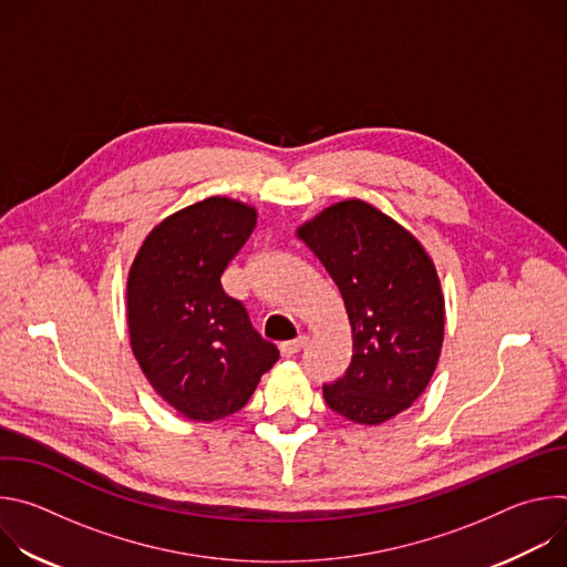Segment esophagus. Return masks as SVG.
Returning a JSON list of instances; mask_svg holds the SVG:
<instances>
[{
  "mask_svg": "<svg viewBox=\"0 0 567 567\" xmlns=\"http://www.w3.org/2000/svg\"><path fill=\"white\" fill-rule=\"evenodd\" d=\"M305 346H307V337H298V339H293V341H285V343H280V354H282L285 359L296 357Z\"/></svg>",
  "mask_w": 567,
  "mask_h": 567,
  "instance_id": "1",
  "label": "esophagus"
}]
</instances>
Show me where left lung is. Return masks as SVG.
Wrapping results in <instances>:
<instances>
[{"instance_id":"8db88e82","label":"left lung","mask_w":567,"mask_h":567,"mask_svg":"<svg viewBox=\"0 0 567 567\" xmlns=\"http://www.w3.org/2000/svg\"><path fill=\"white\" fill-rule=\"evenodd\" d=\"M339 287L352 328V361L322 385L328 406L383 424L426 390L444 341V296L420 239L379 208L346 199L298 228Z\"/></svg>"}]
</instances>
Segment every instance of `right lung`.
<instances>
[{
  "instance_id": "add662e5",
  "label": "right lung",
  "mask_w": 567,
  "mask_h": 567,
  "mask_svg": "<svg viewBox=\"0 0 567 567\" xmlns=\"http://www.w3.org/2000/svg\"><path fill=\"white\" fill-rule=\"evenodd\" d=\"M256 219L228 197L186 206L150 230L127 276L132 352L156 394L195 422L247 406L280 357L221 287Z\"/></svg>"
}]
</instances>
